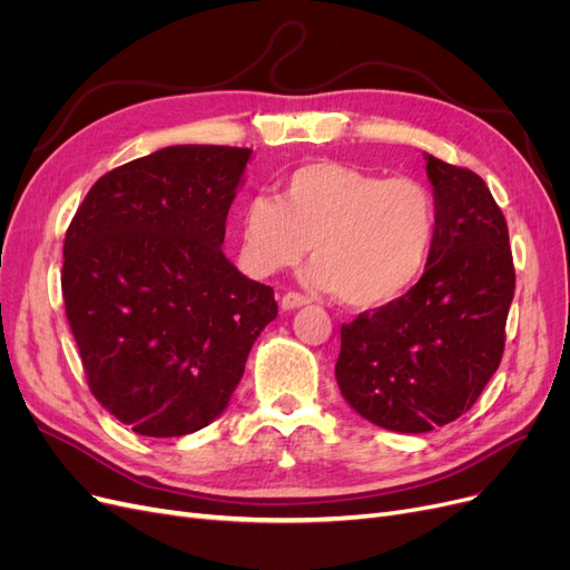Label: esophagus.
<instances>
[{
    "label": "esophagus",
    "instance_id": "esophagus-1",
    "mask_svg": "<svg viewBox=\"0 0 570 570\" xmlns=\"http://www.w3.org/2000/svg\"><path fill=\"white\" fill-rule=\"evenodd\" d=\"M304 304H308V299L304 295H299V292H287V295H283V299H281V306L285 308V312H292V308H299Z\"/></svg>",
    "mask_w": 570,
    "mask_h": 570
}]
</instances>
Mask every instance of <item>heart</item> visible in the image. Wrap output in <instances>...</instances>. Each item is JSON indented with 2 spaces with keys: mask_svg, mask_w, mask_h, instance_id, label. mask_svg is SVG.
I'll return each instance as SVG.
<instances>
[{
  "mask_svg": "<svg viewBox=\"0 0 570 570\" xmlns=\"http://www.w3.org/2000/svg\"><path fill=\"white\" fill-rule=\"evenodd\" d=\"M243 243L258 273L299 264L314 245V287L356 312L400 302L438 243V202L413 178H385L340 161L292 170L278 197L243 206Z\"/></svg>",
  "mask_w": 570,
  "mask_h": 570,
  "instance_id": "1",
  "label": "heart"
}]
</instances>
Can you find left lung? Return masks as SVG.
Here are the masks:
<instances>
[{"instance_id":"8db88e82","label":"left lung","mask_w":570,"mask_h":570,"mask_svg":"<svg viewBox=\"0 0 570 570\" xmlns=\"http://www.w3.org/2000/svg\"><path fill=\"white\" fill-rule=\"evenodd\" d=\"M438 243L421 281L342 325L335 364L347 404L394 433H430L469 411L504 354L515 273L485 180L425 154Z\"/></svg>"}]
</instances>
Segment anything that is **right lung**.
Here are the masks:
<instances>
[{
    "label": "right lung",
    "instance_id": "right-lung-1",
    "mask_svg": "<svg viewBox=\"0 0 570 570\" xmlns=\"http://www.w3.org/2000/svg\"><path fill=\"white\" fill-rule=\"evenodd\" d=\"M252 149L176 145L101 176L66 230L61 292L97 402L145 438L228 406L273 287L220 245Z\"/></svg>",
    "mask_w": 570,
    "mask_h": 570
}]
</instances>
